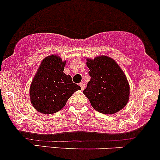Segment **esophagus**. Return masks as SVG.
Instances as JSON below:
<instances>
[{
  "mask_svg": "<svg viewBox=\"0 0 160 160\" xmlns=\"http://www.w3.org/2000/svg\"><path fill=\"white\" fill-rule=\"evenodd\" d=\"M79 85H80V88H81V90H83V89H84L85 85H84V83H83V82H82V83H79Z\"/></svg>",
  "mask_w": 160,
  "mask_h": 160,
  "instance_id": "1",
  "label": "esophagus"
}]
</instances>
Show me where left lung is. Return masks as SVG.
Here are the masks:
<instances>
[{
  "mask_svg": "<svg viewBox=\"0 0 160 160\" xmlns=\"http://www.w3.org/2000/svg\"><path fill=\"white\" fill-rule=\"evenodd\" d=\"M90 80L83 91L92 107L98 112L111 114L125 107L130 88L126 76L118 64L106 56L87 59Z\"/></svg>",
  "mask_w": 160,
  "mask_h": 160,
  "instance_id": "left-lung-1",
  "label": "left lung"
}]
</instances>
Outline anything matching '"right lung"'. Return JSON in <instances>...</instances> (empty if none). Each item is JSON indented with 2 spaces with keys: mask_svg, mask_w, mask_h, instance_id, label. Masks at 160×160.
<instances>
[{
  "mask_svg": "<svg viewBox=\"0 0 160 160\" xmlns=\"http://www.w3.org/2000/svg\"><path fill=\"white\" fill-rule=\"evenodd\" d=\"M66 61L57 55H51L42 61L30 86V100L36 111L42 114L56 113L80 86L63 72Z\"/></svg>",
  "mask_w": 160,
  "mask_h": 160,
  "instance_id": "1",
  "label": "right lung"
}]
</instances>
